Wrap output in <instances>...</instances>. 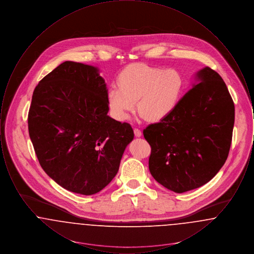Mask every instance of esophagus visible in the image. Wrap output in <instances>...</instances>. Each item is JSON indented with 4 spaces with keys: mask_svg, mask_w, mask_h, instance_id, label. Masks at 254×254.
Masks as SVG:
<instances>
[{
    "mask_svg": "<svg viewBox=\"0 0 254 254\" xmlns=\"http://www.w3.org/2000/svg\"><path fill=\"white\" fill-rule=\"evenodd\" d=\"M134 134L136 137H141L142 136V131L139 128H134Z\"/></svg>",
    "mask_w": 254,
    "mask_h": 254,
    "instance_id": "obj_1",
    "label": "esophagus"
}]
</instances>
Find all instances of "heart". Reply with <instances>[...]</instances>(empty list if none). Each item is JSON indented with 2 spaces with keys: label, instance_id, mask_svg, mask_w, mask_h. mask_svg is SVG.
Instances as JSON below:
<instances>
[{
  "label": "heart",
  "instance_id": "1",
  "mask_svg": "<svg viewBox=\"0 0 254 254\" xmlns=\"http://www.w3.org/2000/svg\"><path fill=\"white\" fill-rule=\"evenodd\" d=\"M118 85L108 92L109 109L118 120H126L136 101L141 116L160 121L169 115L181 99L185 82L181 73L144 64H133L122 71Z\"/></svg>",
  "mask_w": 254,
  "mask_h": 254
}]
</instances>
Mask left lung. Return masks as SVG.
<instances>
[{
	"mask_svg": "<svg viewBox=\"0 0 254 254\" xmlns=\"http://www.w3.org/2000/svg\"><path fill=\"white\" fill-rule=\"evenodd\" d=\"M174 110L143 130L151 147L148 168L156 181L176 193L200 188L224 166L234 126V103L222 77L210 67Z\"/></svg>",
	"mask_w": 254,
	"mask_h": 254,
	"instance_id": "left-lung-1",
	"label": "left lung"
}]
</instances>
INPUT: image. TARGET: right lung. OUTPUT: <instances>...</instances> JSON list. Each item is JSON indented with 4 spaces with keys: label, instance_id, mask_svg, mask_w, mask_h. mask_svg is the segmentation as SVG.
<instances>
[{
    "label": "right lung",
    "instance_id": "obj_1",
    "mask_svg": "<svg viewBox=\"0 0 254 254\" xmlns=\"http://www.w3.org/2000/svg\"><path fill=\"white\" fill-rule=\"evenodd\" d=\"M109 109L105 81L91 65L64 62L36 85L29 137L42 169L62 188L92 195L117 174L134 133Z\"/></svg>",
    "mask_w": 254,
    "mask_h": 254
}]
</instances>
